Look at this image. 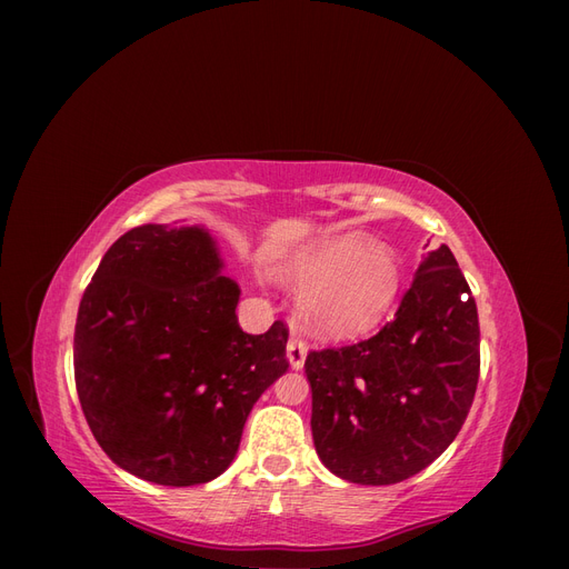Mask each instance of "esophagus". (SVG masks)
I'll list each match as a JSON object with an SVG mask.
<instances>
[{"label":"esophagus","mask_w":569,"mask_h":569,"mask_svg":"<svg viewBox=\"0 0 569 569\" xmlns=\"http://www.w3.org/2000/svg\"><path fill=\"white\" fill-rule=\"evenodd\" d=\"M306 353H308L306 341H301L297 335H291L289 341H287V360H289L291 370H301L303 368Z\"/></svg>","instance_id":"esophagus-1"}]
</instances>
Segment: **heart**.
<instances>
[{"instance_id":"heart-1","label":"heart","mask_w":569,"mask_h":569,"mask_svg":"<svg viewBox=\"0 0 569 569\" xmlns=\"http://www.w3.org/2000/svg\"><path fill=\"white\" fill-rule=\"evenodd\" d=\"M301 295V322L320 339L347 341L372 332L399 299L401 256L366 232H339L306 244L282 270Z\"/></svg>"}]
</instances>
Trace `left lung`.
<instances>
[{"label": "left lung", "mask_w": 569, "mask_h": 569, "mask_svg": "<svg viewBox=\"0 0 569 569\" xmlns=\"http://www.w3.org/2000/svg\"><path fill=\"white\" fill-rule=\"evenodd\" d=\"M311 429L322 465L353 485H396L435 462L468 418L479 320L451 249L429 251L375 337L311 351Z\"/></svg>", "instance_id": "1"}]
</instances>
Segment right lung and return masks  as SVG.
I'll return each instance as SVG.
<instances>
[{"label": "right lung", "instance_id": "obj_1", "mask_svg": "<svg viewBox=\"0 0 569 569\" xmlns=\"http://www.w3.org/2000/svg\"><path fill=\"white\" fill-rule=\"evenodd\" d=\"M201 226H140L101 258L78 308L73 366L94 439L163 487L230 468L253 403L282 377L287 327L247 335L239 284Z\"/></svg>", "mask_w": 569, "mask_h": 569}]
</instances>
